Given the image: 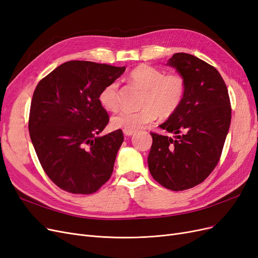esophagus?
<instances>
[{
  "label": "esophagus",
  "mask_w": 258,
  "mask_h": 258,
  "mask_svg": "<svg viewBox=\"0 0 258 258\" xmlns=\"http://www.w3.org/2000/svg\"><path fill=\"white\" fill-rule=\"evenodd\" d=\"M122 132H123V135L126 136V137H130V136H132V135L135 134L134 130H122Z\"/></svg>",
  "instance_id": "34e87169"
}]
</instances>
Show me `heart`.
I'll return each instance as SVG.
<instances>
[{
    "instance_id": "b5f03b06",
    "label": "heart",
    "mask_w": 258,
    "mask_h": 258,
    "mask_svg": "<svg viewBox=\"0 0 258 258\" xmlns=\"http://www.w3.org/2000/svg\"><path fill=\"white\" fill-rule=\"evenodd\" d=\"M130 81L144 90L140 111L123 110L111 119L115 129L138 130L152 122L158 116L167 118L181 106L185 96V81L177 73L165 74L161 70L141 64L132 70ZM118 82H111L101 89L99 102L104 110L115 111L118 107Z\"/></svg>"
}]
</instances>
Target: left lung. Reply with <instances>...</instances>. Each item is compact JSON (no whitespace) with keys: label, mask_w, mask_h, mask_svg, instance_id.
<instances>
[{"label":"left lung","mask_w":258,"mask_h":258,"mask_svg":"<svg viewBox=\"0 0 258 258\" xmlns=\"http://www.w3.org/2000/svg\"><path fill=\"white\" fill-rule=\"evenodd\" d=\"M167 66L184 79L185 96L178 110L159 126L174 138L151 134L147 163L155 181L178 191L202 183L216 167L231 107L227 87L214 67L185 52L174 53Z\"/></svg>","instance_id":"left-lung-1"}]
</instances>
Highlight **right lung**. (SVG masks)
<instances>
[{"label": "right lung", "instance_id": "right-lung-1", "mask_svg": "<svg viewBox=\"0 0 258 258\" xmlns=\"http://www.w3.org/2000/svg\"><path fill=\"white\" fill-rule=\"evenodd\" d=\"M124 70L68 61L37 84L31 101L30 138L45 173L61 189L89 195L111 177L123 135L118 129L99 137L108 123L99 93Z\"/></svg>", "mask_w": 258, "mask_h": 258}]
</instances>
